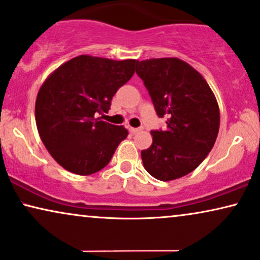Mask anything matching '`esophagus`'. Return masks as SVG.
Returning <instances> with one entry per match:
<instances>
[{
    "label": "esophagus",
    "mask_w": 260,
    "mask_h": 260,
    "mask_svg": "<svg viewBox=\"0 0 260 260\" xmlns=\"http://www.w3.org/2000/svg\"><path fill=\"white\" fill-rule=\"evenodd\" d=\"M143 130V127H130V131L133 134H137V133H141V131Z\"/></svg>",
    "instance_id": "1"
}]
</instances>
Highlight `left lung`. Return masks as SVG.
Segmentation results:
<instances>
[{
    "label": "left lung",
    "instance_id": "obj_1",
    "mask_svg": "<svg viewBox=\"0 0 260 260\" xmlns=\"http://www.w3.org/2000/svg\"><path fill=\"white\" fill-rule=\"evenodd\" d=\"M143 81L165 130H153V143L141 151L151 177L170 181L200 166L214 147L220 127L216 98L203 76L179 58H151L138 62Z\"/></svg>",
    "mask_w": 260,
    "mask_h": 260
}]
</instances>
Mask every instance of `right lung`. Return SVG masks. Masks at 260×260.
<instances>
[{
  "label": "right lung",
  "instance_id": "right-lung-1",
  "mask_svg": "<svg viewBox=\"0 0 260 260\" xmlns=\"http://www.w3.org/2000/svg\"><path fill=\"white\" fill-rule=\"evenodd\" d=\"M136 63L81 55L62 64L40 87L36 100L39 136L67 171L89 175L103 170L126 138L125 127L104 122L98 114L110 110Z\"/></svg>",
  "mask_w": 260,
  "mask_h": 260
}]
</instances>
